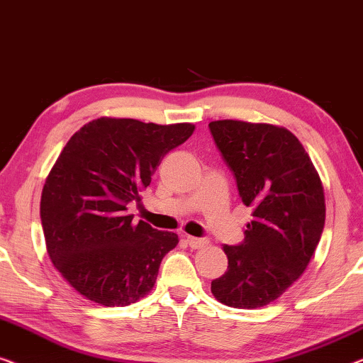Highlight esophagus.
Listing matches in <instances>:
<instances>
[{
	"label": "esophagus",
	"mask_w": 363,
	"mask_h": 363,
	"mask_svg": "<svg viewBox=\"0 0 363 363\" xmlns=\"http://www.w3.org/2000/svg\"><path fill=\"white\" fill-rule=\"evenodd\" d=\"M186 242H187V245L191 248H202V247H206L207 245V240L206 238H197V237H191V235H187L186 237Z\"/></svg>",
	"instance_id": "esophagus-1"
}]
</instances>
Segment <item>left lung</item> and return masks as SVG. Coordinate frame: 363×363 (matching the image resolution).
I'll use <instances>...</instances> for the list:
<instances>
[{
  "label": "left lung",
  "mask_w": 363,
  "mask_h": 363,
  "mask_svg": "<svg viewBox=\"0 0 363 363\" xmlns=\"http://www.w3.org/2000/svg\"><path fill=\"white\" fill-rule=\"evenodd\" d=\"M213 141L253 207L238 245H223L228 268L212 281L217 301L238 309L278 299L313 258L325 222L324 187L311 157L281 126L218 120Z\"/></svg>",
  "instance_id": "1"
}]
</instances>
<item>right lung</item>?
<instances>
[{"instance_id":"right-lung-1","label":"right lung","mask_w":363,"mask_h":363,"mask_svg":"<svg viewBox=\"0 0 363 363\" xmlns=\"http://www.w3.org/2000/svg\"><path fill=\"white\" fill-rule=\"evenodd\" d=\"M194 128L104 116L82 126L59 155L40 196V222L50 262L86 299L115 308L152 289L179 238L136 223L126 211Z\"/></svg>"}]
</instances>
